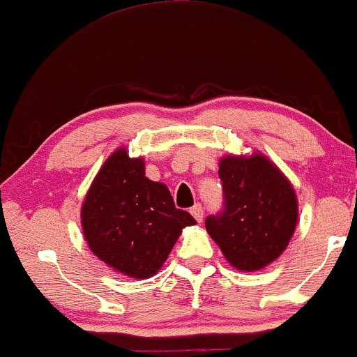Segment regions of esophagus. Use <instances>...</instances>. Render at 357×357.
<instances>
[{"instance_id":"obj_1","label":"esophagus","mask_w":357,"mask_h":357,"mask_svg":"<svg viewBox=\"0 0 357 357\" xmlns=\"http://www.w3.org/2000/svg\"><path fill=\"white\" fill-rule=\"evenodd\" d=\"M190 213L192 215V218H195L198 223H202L203 221V206L202 204H195V206L191 208Z\"/></svg>"}]
</instances>
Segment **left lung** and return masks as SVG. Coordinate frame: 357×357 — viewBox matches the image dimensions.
Returning a JSON list of instances; mask_svg holds the SVG:
<instances>
[{
  "mask_svg": "<svg viewBox=\"0 0 357 357\" xmlns=\"http://www.w3.org/2000/svg\"><path fill=\"white\" fill-rule=\"evenodd\" d=\"M225 210L208 216L206 231L228 264L257 272L289 247L298 220V202L289 178L265 154H227L220 159Z\"/></svg>",
  "mask_w": 357,
  "mask_h": 357,
  "instance_id": "obj_1",
  "label": "left lung"
}]
</instances>
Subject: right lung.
<instances>
[{
  "instance_id": "obj_1",
  "label": "right lung",
  "mask_w": 357,
  "mask_h": 357,
  "mask_svg": "<svg viewBox=\"0 0 357 357\" xmlns=\"http://www.w3.org/2000/svg\"><path fill=\"white\" fill-rule=\"evenodd\" d=\"M90 252L114 272L149 278L165 265L183 228L196 225L174 206L165 183L146 178L144 158L119 147L90 184L80 211Z\"/></svg>"
}]
</instances>
